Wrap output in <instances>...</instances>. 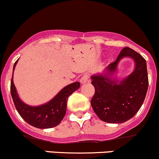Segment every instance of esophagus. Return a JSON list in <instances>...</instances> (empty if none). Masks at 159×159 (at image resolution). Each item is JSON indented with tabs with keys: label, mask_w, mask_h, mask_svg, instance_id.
Instances as JSON below:
<instances>
[{
	"label": "esophagus",
	"mask_w": 159,
	"mask_h": 159,
	"mask_svg": "<svg viewBox=\"0 0 159 159\" xmlns=\"http://www.w3.org/2000/svg\"><path fill=\"white\" fill-rule=\"evenodd\" d=\"M88 79H89V75L85 74L81 78V79H80V82H81V84H84V83L88 82Z\"/></svg>",
	"instance_id": "34e87169"
}]
</instances>
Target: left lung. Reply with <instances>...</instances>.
Listing matches in <instances>:
<instances>
[{"mask_svg": "<svg viewBox=\"0 0 159 159\" xmlns=\"http://www.w3.org/2000/svg\"><path fill=\"white\" fill-rule=\"evenodd\" d=\"M134 61V71L126 78L118 80L115 75L119 61L123 57ZM95 93L91 104L102 121L122 123L136 114L146 98L148 87L145 58L129 47L123 48L114 62L101 74L91 76Z\"/></svg>", "mask_w": 159, "mask_h": 159, "instance_id": "8db88e82", "label": "left lung"}]
</instances>
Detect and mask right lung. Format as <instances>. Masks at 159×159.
<instances>
[{"mask_svg":"<svg viewBox=\"0 0 159 159\" xmlns=\"http://www.w3.org/2000/svg\"><path fill=\"white\" fill-rule=\"evenodd\" d=\"M18 60L14 63L13 71ZM80 88L78 81L63 88L49 102L39 106H30L20 98L13 84V76L11 83V93L16 110L27 123L36 128L49 129L58 126L66 113L67 101L70 95Z\"/></svg>","mask_w":159,"mask_h":159,"instance_id":"right-lung-1","label":"right lung"}]
</instances>
